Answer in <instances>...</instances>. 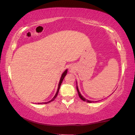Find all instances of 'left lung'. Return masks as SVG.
I'll return each mask as SVG.
<instances>
[{"instance_id":"8db88e82","label":"left lung","mask_w":135,"mask_h":135,"mask_svg":"<svg viewBox=\"0 0 135 135\" xmlns=\"http://www.w3.org/2000/svg\"><path fill=\"white\" fill-rule=\"evenodd\" d=\"M76 89H77L78 95H79V97H80V98H81L82 100H83L84 101H85V102H89V103H91V102H94V101H89V100H87V99H86L85 98H84L83 96H82L81 94H80V91H79V90H78V88L77 85H76ZM96 102H97V101H96Z\"/></svg>"}]
</instances>
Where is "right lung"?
Here are the masks:
<instances>
[{
    "label": "right lung",
    "mask_w": 135,
    "mask_h": 135,
    "mask_svg": "<svg viewBox=\"0 0 135 135\" xmlns=\"http://www.w3.org/2000/svg\"><path fill=\"white\" fill-rule=\"evenodd\" d=\"M67 70H66L64 71V72L62 73V74L61 76V78H60V80L59 84V86H58V89H57V92H56V94H55V96L53 97V98H52V99L51 100V101H48L47 102H44L43 104H48V103H50V102L54 101V100L55 98H56V97H57V95H58V93H59V89H60V86H61V83H62V80H64L65 76L66 75H67ZM40 104H41V103H40ZM40 104L38 103V104Z\"/></svg>",
    "instance_id": "obj_1"
}]
</instances>
